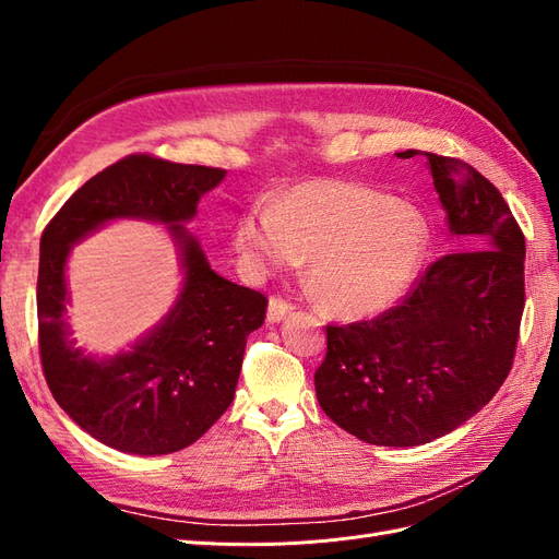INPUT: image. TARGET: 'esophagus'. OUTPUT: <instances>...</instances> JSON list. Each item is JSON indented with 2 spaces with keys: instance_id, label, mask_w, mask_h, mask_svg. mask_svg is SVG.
Here are the masks:
<instances>
[{
  "instance_id": "esophagus-1",
  "label": "esophagus",
  "mask_w": 559,
  "mask_h": 559,
  "mask_svg": "<svg viewBox=\"0 0 559 559\" xmlns=\"http://www.w3.org/2000/svg\"><path fill=\"white\" fill-rule=\"evenodd\" d=\"M296 310V306L292 300H286L282 296H273L267 302V321L270 324H277L286 314H292Z\"/></svg>"
}]
</instances>
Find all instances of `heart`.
Masks as SVG:
<instances>
[{"label":"heart","instance_id":"1","mask_svg":"<svg viewBox=\"0 0 559 559\" xmlns=\"http://www.w3.org/2000/svg\"><path fill=\"white\" fill-rule=\"evenodd\" d=\"M233 245L261 273L310 259V284L343 319L378 314L408 292L425 261L429 228L413 205L364 183L312 179L253 207Z\"/></svg>","mask_w":559,"mask_h":559}]
</instances>
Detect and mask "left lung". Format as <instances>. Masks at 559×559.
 <instances>
[{
    "label": "left lung",
    "mask_w": 559,
    "mask_h": 559,
    "mask_svg": "<svg viewBox=\"0 0 559 559\" xmlns=\"http://www.w3.org/2000/svg\"><path fill=\"white\" fill-rule=\"evenodd\" d=\"M425 156L456 251L438 257L399 306L329 324L314 373L321 411L370 445H421L462 427L499 392L518 347L524 235L515 216L476 167Z\"/></svg>",
    "instance_id": "8db88e82"
}]
</instances>
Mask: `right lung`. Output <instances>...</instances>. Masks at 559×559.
<instances>
[{"instance_id": "right-lung-1", "label": "right lung", "mask_w": 559, "mask_h": 559, "mask_svg": "<svg viewBox=\"0 0 559 559\" xmlns=\"http://www.w3.org/2000/svg\"><path fill=\"white\" fill-rule=\"evenodd\" d=\"M224 177L222 167L132 154L83 183L44 228L37 280L44 378L60 408L114 450H183L233 403L247 335L263 324L267 298L216 275L181 226ZM111 217L170 225L182 249L185 286L171 314L130 353L95 360L74 348L66 331L63 263L74 241Z\"/></svg>"}]
</instances>
